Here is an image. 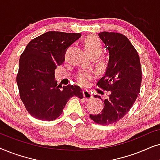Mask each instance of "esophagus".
Returning <instances> with one entry per match:
<instances>
[{
  "mask_svg": "<svg viewBox=\"0 0 160 160\" xmlns=\"http://www.w3.org/2000/svg\"><path fill=\"white\" fill-rule=\"evenodd\" d=\"M83 95H84V99L86 101H88V100L92 99V95L88 90L83 91Z\"/></svg>",
  "mask_w": 160,
  "mask_h": 160,
  "instance_id": "34e87169",
  "label": "esophagus"
}]
</instances>
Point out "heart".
<instances>
[{
  "instance_id": "heart-1",
  "label": "heart",
  "mask_w": 160,
  "mask_h": 160,
  "mask_svg": "<svg viewBox=\"0 0 160 160\" xmlns=\"http://www.w3.org/2000/svg\"><path fill=\"white\" fill-rule=\"evenodd\" d=\"M84 47L85 51L89 56L97 57L102 52L103 47L102 43L97 37L93 35H89L84 40ZM99 65L101 68L106 66V61L101 59L99 60ZM93 77V73L90 70H80L76 74V78L82 85L87 84L89 80Z\"/></svg>"
}]
</instances>
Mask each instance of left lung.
<instances>
[{
	"label": "left lung",
	"mask_w": 160,
	"mask_h": 160,
	"mask_svg": "<svg viewBox=\"0 0 160 160\" xmlns=\"http://www.w3.org/2000/svg\"><path fill=\"white\" fill-rule=\"evenodd\" d=\"M99 37L108 50L109 61L97 85L110 94L101 113L89 117L95 123L108 125L119 121L132 108L140 93L142 71L138 53L124 35L104 31Z\"/></svg>",
	"instance_id": "8db88e82"
}]
</instances>
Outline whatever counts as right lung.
<instances>
[{"label":"right lung","instance_id":"add662e5","mask_svg":"<svg viewBox=\"0 0 160 160\" xmlns=\"http://www.w3.org/2000/svg\"><path fill=\"white\" fill-rule=\"evenodd\" d=\"M81 33L49 31L30 41L22 53L17 75L19 97L28 112L42 121H53L73 96L83 98L82 88L60 87L54 70L62 64L67 48Z\"/></svg>","mask_w":160,"mask_h":160}]
</instances>
